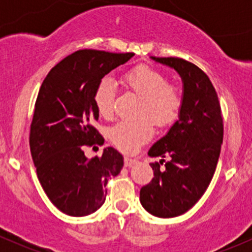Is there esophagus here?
I'll return each mask as SVG.
<instances>
[{
  "label": "esophagus",
  "instance_id": "esophagus-1",
  "mask_svg": "<svg viewBox=\"0 0 252 252\" xmlns=\"http://www.w3.org/2000/svg\"><path fill=\"white\" fill-rule=\"evenodd\" d=\"M134 163H136V159L135 158H131V157H129V156L124 157V166H126V167L133 166Z\"/></svg>",
  "mask_w": 252,
  "mask_h": 252
}]
</instances>
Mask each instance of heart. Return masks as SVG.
Returning <instances> with one entry per match:
<instances>
[{
  "label": "heart",
  "mask_w": 252,
  "mask_h": 252,
  "mask_svg": "<svg viewBox=\"0 0 252 252\" xmlns=\"http://www.w3.org/2000/svg\"><path fill=\"white\" fill-rule=\"evenodd\" d=\"M121 83L128 91L140 96L136 116H149L159 126L172 124L179 117L184 105L182 88L168 83L162 70L150 65H138L121 77ZM96 110L102 117H111L114 111V84L111 78L98 83L94 95ZM154 134V124L147 117L136 121L118 122L110 130L112 142L119 150L131 152L150 140Z\"/></svg>",
  "instance_id": "1"
}]
</instances>
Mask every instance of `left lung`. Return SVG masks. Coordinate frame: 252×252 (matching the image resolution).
<instances>
[{"label":"left lung","mask_w":252,"mask_h":252,"mask_svg":"<svg viewBox=\"0 0 252 252\" xmlns=\"http://www.w3.org/2000/svg\"><path fill=\"white\" fill-rule=\"evenodd\" d=\"M182 77L184 105L168 133L152 145L149 156L154 178L140 190L142 207L159 218L189 211L204 195L217 167L223 141V118L210 78L194 63L178 57H151Z\"/></svg>","instance_id":"obj_1"}]
</instances>
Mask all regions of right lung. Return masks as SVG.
I'll use <instances>...</instances> for the list:
<instances>
[{"label": "right lung", "instance_id": "right-lung-1", "mask_svg": "<svg viewBox=\"0 0 252 252\" xmlns=\"http://www.w3.org/2000/svg\"><path fill=\"white\" fill-rule=\"evenodd\" d=\"M133 56L79 50L57 63L42 81L30 124V151L42 189L65 215L83 217L98 210L108 179L123 167V156L113 147L91 159L83 149L105 141L93 126L98 119L94 101L98 83Z\"/></svg>", "mask_w": 252, "mask_h": 252}]
</instances>
